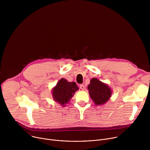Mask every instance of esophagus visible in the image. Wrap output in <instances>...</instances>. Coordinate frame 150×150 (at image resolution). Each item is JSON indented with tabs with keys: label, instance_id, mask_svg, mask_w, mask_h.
<instances>
[{
	"label": "esophagus",
	"instance_id": "esophagus-1",
	"mask_svg": "<svg viewBox=\"0 0 150 150\" xmlns=\"http://www.w3.org/2000/svg\"><path fill=\"white\" fill-rule=\"evenodd\" d=\"M79 88H80L82 90H83L85 89V87H84V85H83V84H80V85H79Z\"/></svg>",
	"mask_w": 150,
	"mask_h": 150
}]
</instances>
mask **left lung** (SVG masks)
Wrapping results in <instances>:
<instances>
[{"instance_id": "left-lung-1", "label": "left lung", "mask_w": 150, "mask_h": 150, "mask_svg": "<svg viewBox=\"0 0 150 150\" xmlns=\"http://www.w3.org/2000/svg\"><path fill=\"white\" fill-rule=\"evenodd\" d=\"M88 90L90 97L97 105L104 104L109 100L112 95V91L108 85L94 78L90 81Z\"/></svg>"}]
</instances>
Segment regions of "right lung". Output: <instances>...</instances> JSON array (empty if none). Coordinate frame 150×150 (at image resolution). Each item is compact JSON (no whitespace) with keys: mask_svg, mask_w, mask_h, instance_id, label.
Wrapping results in <instances>:
<instances>
[{"mask_svg":"<svg viewBox=\"0 0 150 150\" xmlns=\"http://www.w3.org/2000/svg\"><path fill=\"white\" fill-rule=\"evenodd\" d=\"M78 90V87L75 82H69L65 79L62 78L53 89V98L54 101L65 106Z\"/></svg>","mask_w":150,"mask_h":150,"instance_id":"obj_1","label":"right lung"}]
</instances>
